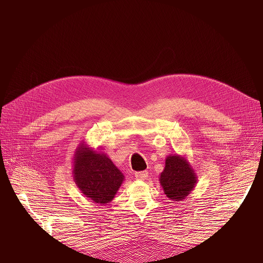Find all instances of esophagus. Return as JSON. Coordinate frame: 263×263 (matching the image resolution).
I'll return each instance as SVG.
<instances>
[{"mask_svg": "<svg viewBox=\"0 0 263 263\" xmlns=\"http://www.w3.org/2000/svg\"><path fill=\"white\" fill-rule=\"evenodd\" d=\"M135 177L140 180H145V179L148 177V172L147 171H143V172H136L135 173Z\"/></svg>", "mask_w": 263, "mask_h": 263, "instance_id": "esophagus-1", "label": "esophagus"}]
</instances>
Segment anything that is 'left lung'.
<instances>
[{
	"instance_id": "8db88e82",
	"label": "left lung",
	"mask_w": 263,
	"mask_h": 263,
	"mask_svg": "<svg viewBox=\"0 0 263 263\" xmlns=\"http://www.w3.org/2000/svg\"><path fill=\"white\" fill-rule=\"evenodd\" d=\"M160 182L166 196L174 201H179L184 199L194 187L196 176L183 158L170 156L165 161Z\"/></svg>"
}]
</instances>
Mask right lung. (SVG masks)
<instances>
[{"mask_svg": "<svg viewBox=\"0 0 263 263\" xmlns=\"http://www.w3.org/2000/svg\"><path fill=\"white\" fill-rule=\"evenodd\" d=\"M74 160V180L83 194L98 203L112 200L123 181L113 162L85 147L79 148Z\"/></svg>", "mask_w": 263, "mask_h": 263, "instance_id": "add662e5", "label": "right lung"}]
</instances>
